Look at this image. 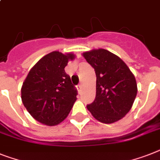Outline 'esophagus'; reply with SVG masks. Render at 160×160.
<instances>
[{"label":"esophagus","mask_w":160,"mask_h":160,"mask_svg":"<svg viewBox=\"0 0 160 160\" xmlns=\"http://www.w3.org/2000/svg\"><path fill=\"white\" fill-rule=\"evenodd\" d=\"M82 87H83L82 84H79V85H78V86H77V89H79V90H80H80L82 89Z\"/></svg>","instance_id":"obj_1"}]
</instances>
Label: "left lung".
<instances>
[{"instance_id":"left-lung-1","label":"left lung","mask_w":160,"mask_h":160,"mask_svg":"<svg viewBox=\"0 0 160 160\" xmlns=\"http://www.w3.org/2000/svg\"><path fill=\"white\" fill-rule=\"evenodd\" d=\"M94 69L96 96L87 108L96 120L110 124L126 116L137 93L134 75L119 57L102 48L82 54Z\"/></svg>"}]
</instances>
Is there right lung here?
Returning <instances> with one entry per match:
<instances>
[{
  "mask_svg": "<svg viewBox=\"0 0 160 160\" xmlns=\"http://www.w3.org/2000/svg\"><path fill=\"white\" fill-rule=\"evenodd\" d=\"M71 52L54 51L47 54L28 72L21 88V99L35 120L47 126L64 121L76 101L77 90L65 72Z\"/></svg>",
  "mask_w": 160,
  "mask_h": 160,
  "instance_id": "add662e5",
  "label": "right lung"
}]
</instances>
